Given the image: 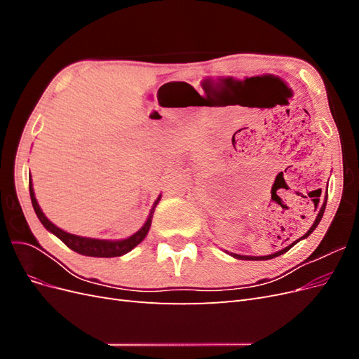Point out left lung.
<instances>
[{"mask_svg":"<svg viewBox=\"0 0 359 359\" xmlns=\"http://www.w3.org/2000/svg\"><path fill=\"white\" fill-rule=\"evenodd\" d=\"M327 199H328V194H327V198H325V202H323V205H322V208H320V211H319V214H318V217H316V220H314V223H313V226L310 227L309 229V232L304 235L302 238H307L314 229H316V226L319 224V222H320V219H322V215H323V212H325V206H327ZM301 238V240H302ZM299 241V240H298ZM298 241H295L293 244H290V245H287L286 248H283L281 250V252H277V253H274V255H269V256H259V257H256V256H241V255H232L233 257H236V259H244V260H266V259H273V257H277V256H280V255H283L285 252H287V250L292 247V245H295Z\"/></svg>","mask_w":359,"mask_h":359,"instance_id":"8db88e82","label":"left lung"}]
</instances>
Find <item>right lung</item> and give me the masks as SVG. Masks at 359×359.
<instances>
[{
  "label": "right lung",
  "instance_id": "1",
  "mask_svg": "<svg viewBox=\"0 0 359 359\" xmlns=\"http://www.w3.org/2000/svg\"><path fill=\"white\" fill-rule=\"evenodd\" d=\"M29 196H31V202H32V206H34V211L39 217V220L41 222V224L45 226L49 232H52L53 235L58 236L64 244L73 250V252L83 255V256H93V257L121 256V255L128 253L133 247H136L147 236V233L149 231V226H151V220H153L154 210H156V206L160 201V196H158V199L153 205V208H151L149 217H148L147 223L142 226V229H139L135 235H132L130 238H127V240H123V241H106V240H93V238H83V236H78V235H72V233L61 231L60 227H57L55 224L50 223L45 217V214H43V211L40 210V206L36 201L34 190H32V186H31V178H29Z\"/></svg>",
  "mask_w": 359,
  "mask_h": 359
}]
</instances>
